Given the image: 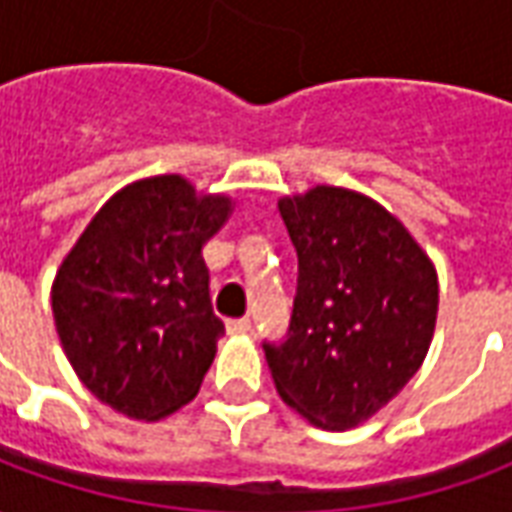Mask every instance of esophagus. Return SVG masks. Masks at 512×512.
Here are the masks:
<instances>
[{"label":"esophagus","instance_id":"34e87169","mask_svg":"<svg viewBox=\"0 0 512 512\" xmlns=\"http://www.w3.org/2000/svg\"><path fill=\"white\" fill-rule=\"evenodd\" d=\"M227 332L249 334L252 332V321H249V318H233V321H227Z\"/></svg>","mask_w":512,"mask_h":512}]
</instances>
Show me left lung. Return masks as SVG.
I'll return each instance as SVG.
<instances>
[{
    "label": "left lung",
    "mask_w": 512,
    "mask_h": 512,
    "mask_svg": "<svg viewBox=\"0 0 512 512\" xmlns=\"http://www.w3.org/2000/svg\"><path fill=\"white\" fill-rule=\"evenodd\" d=\"M299 255L285 343H263L279 397L323 430L378 414L428 356L439 277L403 222L343 186L279 200Z\"/></svg>",
    "instance_id": "obj_1"
}]
</instances>
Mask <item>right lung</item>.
<instances>
[{
    "mask_svg": "<svg viewBox=\"0 0 512 512\" xmlns=\"http://www.w3.org/2000/svg\"><path fill=\"white\" fill-rule=\"evenodd\" d=\"M233 213L180 175L134 180L104 202L51 285L62 351L101 403L156 422L186 406L224 334L202 246Z\"/></svg>",
    "mask_w": 512,
    "mask_h": 512,
    "instance_id": "1",
    "label": "right lung"
}]
</instances>
